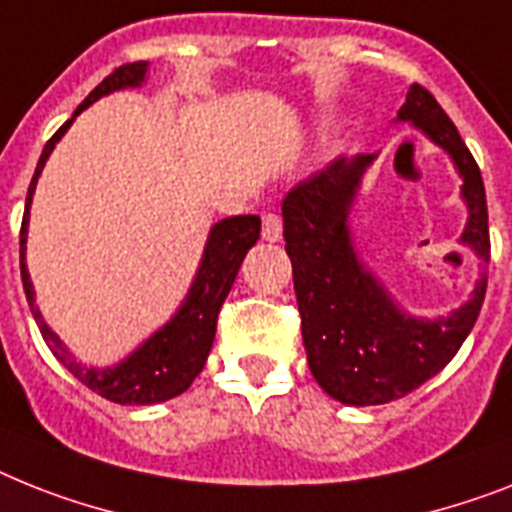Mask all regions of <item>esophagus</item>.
Instances as JSON below:
<instances>
[{
    "instance_id": "1",
    "label": "esophagus",
    "mask_w": 512,
    "mask_h": 512,
    "mask_svg": "<svg viewBox=\"0 0 512 512\" xmlns=\"http://www.w3.org/2000/svg\"><path fill=\"white\" fill-rule=\"evenodd\" d=\"M261 238L269 243H277L282 238V217L277 211H266L261 217Z\"/></svg>"
}]
</instances>
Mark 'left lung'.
<instances>
[{
	"label": "left lung",
	"mask_w": 512,
	"mask_h": 512,
	"mask_svg": "<svg viewBox=\"0 0 512 512\" xmlns=\"http://www.w3.org/2000/svg\"><path fill=\"white\" fill-rule=\"evenodd\" d=\"M400 120H411L453 156L463 175L468 225L463 243L489 261L487 193L474 154L424 86L413 83ZM374 154L335 162L295 185L282 201L285 251L293 261V285L301 311L308 369L327 395L348 405H382L442 371L479 319L487 295L481 274L474 295L450 316H405L350 246L348 209Z\"/></svg>",
	"instance_id": "1"
}]
</instances>
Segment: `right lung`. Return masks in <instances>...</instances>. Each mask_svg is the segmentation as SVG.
Returning a JSON list of instances; mask_svg holds the SVG:
<instances>
[{"label":"right lung","instance_id":"right-lung-1","mask_svg":"<svg viewBox=\"0 0 512 512\" xmlns=\"http://www.w3.org/2000/svg\"><path fill=\"white\" fill-rule=\"evenodd\" d=\"M146 75V62H128L120 65L114 73L101 80L99 86L83 99L70 120L57 130V133L46 141L44 154L38 159V167L33 172V180L28 185V198H25V214L23 227H20V277H23L25 298L31 303L33 319H36L41 337L46 340L49 350H52L57 361L65 366L75 379L86 384L88 390L101 395V398L112 400L120 405H151L172 400L175 395L185 392L193 384V379L204 369L206 356H209L211 342H214V332H217V316L219 308L225 303L227 293H230L232 282L238 277V269L246 259L248 248L259 240L261 219L246 214V217H230L222 219L211 227L209 243H206L204 259L198 266L196 282L190 287L188 298H185L183 308L177 311V316L164 329H159L154 337L143 342L141 348L135 350L133 356H128L122 363H117L114 369H86L80 366L67 348L59 342L52 329L46 327L38 308L33 306V285L25 269V232H28V209H31L33 190H36V180L44 170L46 159L52 154L54 143L65 135V130L73 125L88 104H94L99 96L120 91V88L138 86Z\"/></svg>","mask_w":512,"mask_h":512}]
</instances>
